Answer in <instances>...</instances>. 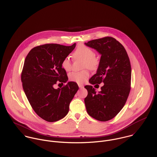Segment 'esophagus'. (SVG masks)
<instances>
[{
	"label": "esophagus",
	"instance_id": "34e87169",
	"mask_svg": "<svg viewBox=\"0 0 157 157\" xmlns=\"http://www.w3.org/2000/svg\"><path fill=\"white\" fill-rule=\"evenodd\" d=\"M78 87L82 89V88H84V85H82V84H78Z\"/></svg>",
	"mask_w": 157,
	"mask_h": 157
}]
</instances>
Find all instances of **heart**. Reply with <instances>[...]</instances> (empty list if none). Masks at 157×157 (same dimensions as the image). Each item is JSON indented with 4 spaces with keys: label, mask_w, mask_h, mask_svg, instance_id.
Here are the masks:
<instances>
[{
    "label": "heart",
    "mask_w": 157,
    "mask_h": 157,
    "mask_svg": "<svg viewBox=\"0 0 157 157\" xmlns=\"http://www.w3.org/2000/svg\"><path fill=\"white\" fill-rule=\"evenodd\" d=\"M72 56L74 59H81L83 60V68L88 67L90 70H95L98 67V59L95 56L94 51L85 45H78L73 52ZM62 67L66 71H69L71 70V62L69 57H66L63 59ZM89 77L90 72L86 69L80 72H72L69 75V80L77 83L85 82Z\"/></svg>",
    "instance_id": "obj_1"
}]
</instances>
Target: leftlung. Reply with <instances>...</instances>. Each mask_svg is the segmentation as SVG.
Segmentation results:
<instances>
[{
    "mask_svg": "<svg viewBox=\"0 0 157 157\" xmlns=\"http://www.w3.org/2000/svg\"><path fill=\"white\" fill-rule=\"evenodd\" d=\"M85 44L101 54L97 73L89 82L96 85L104 83L98 93L90 85L85 86L88 90L85 98L86 111L92 118L106 121L122 109L129 96L131 82L129 58L124 46L111 37L92 40Z\"/></svg>",
    "mask_w": 157,
    "mask_h": 157,
    "instance_id": "left-lung-1",
    "label": "left lung"
}]
</instances>
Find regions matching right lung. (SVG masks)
Wrapping results in <instances>:
<instances>
[{
  "instance_id": "add662e5",
  "label": "right lung",
  "mask_w": 157,
  "mask_h": 157,
  "mask_svg": "<svg viewBox=\"0 0 157 157\" xmlns=\"http://www.w3.org/2000/svg\"><path fill=\"white\" fill-rule=\"evenodd\" d=\"M75 47V44L40 45L33 48L25 58L21 74L23 89L33 110L46 121L54 122L65 117L78 90L74 82H67L60 89L54 88L57 83L67 82L62 62Z\"/></svg>"
}]
</instances>
